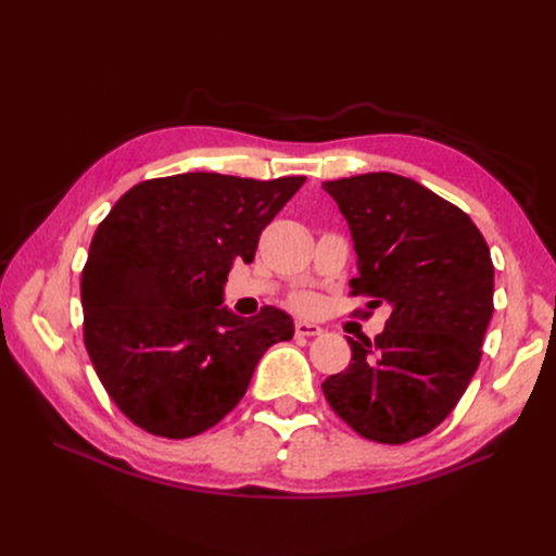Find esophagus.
I'll list each match as a JSON object with an SVG mask.
<instances>
[{"instance_id": "34e87169", "label": "esophagus", "mask_w": 556, "mask_h": 556, "mask_svg": "<svg viewBox=\"0 0 556 556\" xmlns=\"http://www.w3.org/2000/svg\"><path fill=\"white\" fill-rule=\"evenodd\" d=\"M323 333V327L315 323H306V319H299L296 323V336H319Z\"/></svg>"}]
</instances>
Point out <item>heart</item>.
I'll return each instance as SVG.
<instances>
[{"label":"heart","mask_w":556,"mask_h":556,"mask_svg":"<svg viewBox=\"0 0 556 556\" xmlns=\"http://www.w3.org/2000/svg\"><path fill=\"white\" fill-rule=\"evenodd\" d=\"M299 306L301 308H313V296H301L299 299Z\"/></svg>","instance_id":"b5f03b06"}]
</instances>
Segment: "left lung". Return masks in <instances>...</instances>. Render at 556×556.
Listing matches in <instances>:
<instances>
[{
	"label": "left lung",
	"instance_id": "obj_1",
	"mask_svg": "<svg viewBox=\"0 0 556 556\" xmlns=\"http://www.w3.org/2000/svg\"><path fill=\"white\" fill-rule=\"evenodd\" d=\"M323 188L357 252L352 294L390 306L371 343L323 392L333 413L376 443H408L439 427L478 371L494 313V264L470 217L413 178L376 172Z\"/></svg>",
	"mask_w": 556,
	"mask_h": 556
}]
</instances>
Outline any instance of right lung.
Wrapping results in <instances>:
<instances>
[{
	"label": "right lung",
	"instance_id": "1",
	"mask_svg": "<svg viewBox=\"0 0 556 556\" xmlns=\"http://www.w3.org/2000/svg\"><path fill=\"white\" fill-rule=\"evenodd\" d=\"M304 180H143L97 227L80 278L83 336L134 425L164 439L211 429L243 399L264 352L292 339L285 311L239 317L223 296L233 262L255 260L262 229Z\"/></svg>",
	"mask_w": 556,
	"mask_h": 556
}]
</instances>
